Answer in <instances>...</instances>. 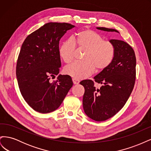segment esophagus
Listing matches in <instances>:
<instances>
[{"mask_svg":"<svg viewBox=\"0 0 151 151\" xmlns=\"http://www.w3.org/2000/svg\"><path fill=\"white\" fill-rule=\"evenodd\" d=\"M72 81H73V83L74 84H78L79 83V81L76 79H72Z\"/></svg>","mask_w":151,"mask_h":151,"instance_id":"1","label":"esophagus"}]
</instances>
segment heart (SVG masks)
<instances>
[{"mask_svg":"<svg viewBox=\"0 0 151 151\" xmlns=\"http://www.w3.org/2000/svg\"><path fill=\"white\" fill-rule=\"evenodd\" d=\"M76 45L86 50L83 62H74L64 68V73L76 79H83L94 72L103 70L109 66L115 55L114 45L104 41L101 36L91 29L79 31L72 39L63 42L59 48V55L64 62L70 63L74 59Z\"/></svg>","mask_w":151,"mask_h":151,"instance_id":"1","label":"heart"}]
</instances>
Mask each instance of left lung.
<instances>
[{
  "mask_svg": "<svg viewBox=\"0 0 151 151\" xmlns=\"http://www.w3.org/2000/svg\"><path fill=\"white\" fill-rule=\"evenodd\" d=\"M96 28L119 33L115 29ZM109 42L115 47V57L108 67L94 77L96 83L101 84V88H95L92 80L80 83L85 89L83 99L84 112L97 122L106 120L119 111L130 97L135 84L136 58L133 48L122 40H110Z\"/></svg>",
  "mask_w": 151,
  "mask_h": 151,
  "instance_id": "obj_1",
  "label": "left lung"
}]
</instances>
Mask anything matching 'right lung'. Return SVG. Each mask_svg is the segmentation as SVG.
Instances as JSON below:
<instances>
[{
  "label": "right lung",
  "instance_id": "right-lung-1",
  "mask_svg": "<svg viewBox=\"0 0 151 151\" xmlns=\"http://www.w3.org/2000/svg\"><path fill=\"white\" fill-rule=\"evenodd\" d=\"M75 26L48 22L27 36L20 50L16 77L22 97L36 111L52 112L60 106L73 86L68 75H58L61 67L59 42Z\"/></svg>",
  "mask_w": 151,
  "mask_h": 151
}]
</instances>
